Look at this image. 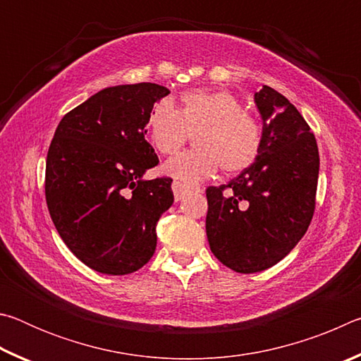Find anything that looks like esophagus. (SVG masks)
<instances>
[{
	"instance_id": "esophagus-1",
	"label": "esophagus",
	"mask_w": 361,
	"mask_h": 361,
	"mask_svg": "<svg viewBox=\"0 0 361 361\" xmlns=\"http://www.w3.org/2000/svg\"><path fill=\"white\" fill-rule=\"evenodd\" d=\"M172 189H173V195H175L176 202H178V200H181L183 195H185L186 191H188V188L185 185H181V183H178V181H173Z\"/></svg>"
}]
</instances>
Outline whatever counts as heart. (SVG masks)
<instances>
[{
    "mask_svg": "<svg viewBox=\"0 0 361 361\" xmlns=\"http://www.w3.org/2000/svg\"><path fill=\"white\" fill-rule=\"evenodd\" d=\"M180 108L164 99L148 114L149 140L164 156L175 154L194 135L197 149L180 152L164 164L172 178L194 185L223 173L235 175L256 161L262 132L240 100L226 90H189L181 95Z\"/></svg>",
    "mask_w": 361,
    "mask_h": 361,
    "instance_id": "1",
    "label": "heart"
}]
</instances>
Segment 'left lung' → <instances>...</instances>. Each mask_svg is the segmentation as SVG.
Instances as JSON below:
<instances>
[{"label": "left lung", "mask_w": 361, "mask_h": 361, "mask_svg": "<svg viewBox=\"0 0 361 361\" xmlns=\"http://www.w3.org/2000/svg\"><path fill=\"white\" fill-rule=\"evenodd\" d=\"M255 103L262 118L258 157L228 185L207 189L210 250L240 274L272 267L302 239L314 216L320 167L314 133L288 99L262 85Z\"/></svg>", "instance_id": "1"}]
</instances>
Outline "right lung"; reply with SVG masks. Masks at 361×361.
<instances>
[{"label": "right lung", "instance_id": "1", "mask_svg": "<svg viewBox=\"0 0 361 361\" xmlns=\"http://www.w3.org/2000/svg\"><path fill=\"white\" fill-rule=\"evenodd\" d=\"M170 90L152 82L106 87L63 116L46 161V202L56 229L85 266L126 276L154 255L172 180H143L159 164L146 142L151 108Z\"/></svg>", "mask_w": 361, "mask_h": 361}]
</instances>
